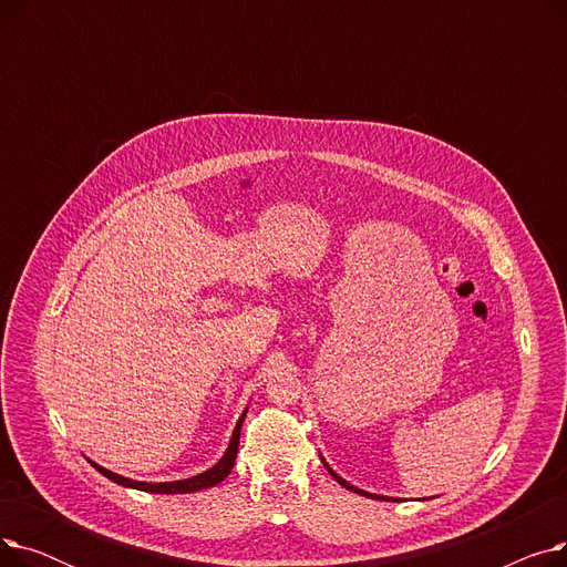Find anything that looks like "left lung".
<instances>
[{
    "mask_svg": "<svg viewBox=\"0 0 567 567\" xmlns=\"http://www.w3.org/2000/svg\"><path fill=\"white\" fill-rule=\"evenodd\" d=\"M321 462H323V466H326V471H329L331 475H333V478L342 485V487H347L349 492H355V494H361V496H370V498H385V496H379V494H370V492H365V489H359V487H355V485H351V483H347L344 478H342V475H338L329 464H326V460L321 457Z\"/></svg>",
    "mask_w": 567,
    "mask_h": 567,
    "instance_id": "8db88e82",
    "label": "left lung"
}]
</instances>
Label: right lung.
Listing matches in <instances>:
<instances>
[{
    "instance_id": "obj_1",
    "label": "right lung",
    "mask_w": 567,
    "mask_h": 567,
    "mask_svg": "<svg viewBox=\"0 0 567 567\" xmlns=\"http://www.w3.org/2000/svg\"><path fill=\"white\" fill-rule=\"evenodd\" d=\"M246 413H248V409H246L241 415H238V421H236V427H234L231 439H229V443H227L225 455H223L212 468H206L204 473L193 475V478L169 481V483H144V481L126 478V475H118V473H114V471H110V468H105V466H101V464H96V462H92V460H89V462H92V466H94L96 471H101V473L105 475V478H110L112 483L122 485V487H131V489H140V492H152V494H190V492L208 489V487H214V485L223 483V481L227 478V475H229L231 466H234V460H236V453H238V436H241V425H244Z\"/></svg>"
}]
</instances>
